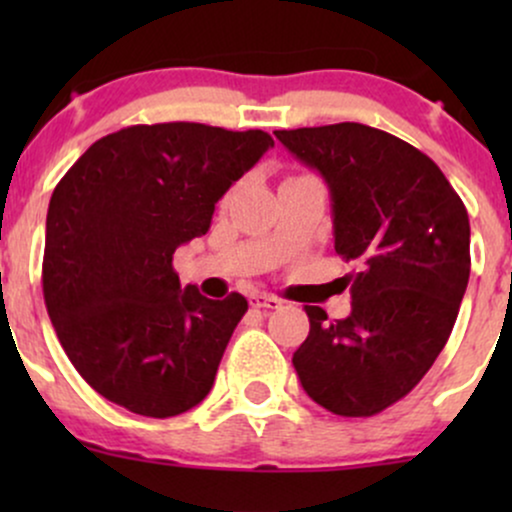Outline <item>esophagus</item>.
<instances>
[{
  "label": "esophagus",
  "instance_id": "34e87169",
  "mask_svg": "<svg viewBox=\"0 0 512 512\" xmlns=\"http://www.w3.org/2000/svg\"><path fill=\"white\" fill-rule=\"evenodd\" d=\"M250 305L252 308H267V310H274L279 308L281 301L276 296H267V293H252L250 296Z\"/></svg>",
  "mask_w": 512,
  "mask_h": 512
}]
</instances>
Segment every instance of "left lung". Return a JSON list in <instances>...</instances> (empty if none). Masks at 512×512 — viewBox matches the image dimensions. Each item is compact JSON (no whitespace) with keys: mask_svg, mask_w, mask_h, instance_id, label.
Here are the masks:
<instances>
[{"mask_svg":"<svg viewBox=\"0 0 512 512\" xmlns=\"http://www.w3.org/2000/svg\"><path fill=\"white\" fill-rule=\"evenodd\" d=\"M276 139L330 187L334 250L349 274L351 313L305 305L310 332L293 368L313 402L373 416L409 395L445 342L469 281V216L436 163L358 122L279 129Z\"/></svg>","mask_w":512,"mask_h":512,"instance_id":"1","label":"left lung"}]
</instances>
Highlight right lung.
Returning <instances> with one entry per match:
<instances>
[{
  "mask_svg": "<svg viewBox=\"0 0 512 512\" xmlns=\"http://www.w3.org/2000/svg\"><path fill=\"white\" fill-rule=\"evenodd\" d=\"M274 139L199 122L98 139L52 192L43 296L64 354L98 395L168 419L209 395L248 310L180 289L173 255L204 236L216 202Z\"/></svg>",
  "mask_w": 512,
  "mask_h": 512,
  "instance_id": "right-lung-1",
  "label": "right lung"
}]
</instances>
